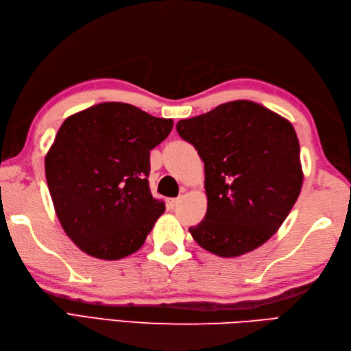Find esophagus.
<instances>
[{"mask_svg":"<svg viewBox=\"0 0 351 351\" xmlns=\"http://www.w3.org/2000/svg\"><path fill=\"white\" fill-rule=\"evenodd\" d=\"M178 202H180V197H176V199H168V202H167V206H168L169 209H173L174 206H177Z\"/></svg>","mask_w":351,"mask_h":351,"instance_id":"obj_1","label":"esophagus"}]
</instances>
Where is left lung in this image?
<instances>
[{
    "label": "left lung",
    "instance_id": "obj_1",
    "mask_svg": "<svg viewBox=\"0 0 351 351\" xmlns=\"http://www.w3.org/2000/svg\"><path fill=\"white\" fill-rule=\"evenodd\" d=\"M177 132L205 164L208 209L189 231L205 250L236 258L268 241L300 195L303 171L294 127L252 101L221 104Z\"/></svg>",
    "mask_w": 351,
    "mask_h": 351
}]
</instances>
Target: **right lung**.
I'll use <instances>...</instances> for the list:
<instances>
[{"mask_svg":"<svg viewBox=\"0 0 351 351\" xmlns=\"http://www.w3.org/2000/svg\"><path fill=\"white\" fill-rule=\"evenodd\" d=\"M130 104L102 102L70 115L45 156V176L62 230L93 258L139 250L164 214L152 197L149 155L173 129Z\"/></svg>","mask_w":351,"mask_h":351,"instance_id":"add662e5","label":"right lung"}]
</instances>
